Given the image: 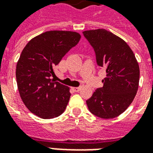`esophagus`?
<instances>
[{"mask_svg":"<svg viewBox=\"0 0 153 153\" xmlns=\"http://www.w3.org/2000/svg\"><path fill=\"white\" fill-rule=\"evenodd\" d=\"M72 89H73V91L74 92H79V91L80 90V88L79 87H77V88H72Z\"/></svg>","mask_w":153,"mask_h":153,"instance_id":"obj_1","label":"esophagus"}]
</instances>
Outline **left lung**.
Returning <instances> with one entry per match:
<instances>
[{
  "label": "left lung",
  "mask_w": 153,
  "mask_h": 153,
  "mask_svg": "<svg viewBox=\"0 0 153 153\" xmlns=\"http://www.w3.org/2000/svg\"><path fill=\"white\" fill-rule=\"evenodd\" d=\"M83 34L95 51L97 64L106 73L103 87L87 100V106L100 118H115L128 108L137 93L138 61L128 44L106 29L88 30Z\"/></svg>",
  "instance_id": "left-lung-1"
}]
</instances>
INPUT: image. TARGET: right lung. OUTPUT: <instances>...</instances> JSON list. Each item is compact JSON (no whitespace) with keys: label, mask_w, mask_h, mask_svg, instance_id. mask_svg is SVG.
<instances>
[{"label":"right lung","mask_w":153,"mask_h":153,"mask_svg":"<svg viewBox=\"0 0 153 153\" xmlns=\"http://www.w3.org/2000/svg\"><path fill=\"white\" fill-rule=\"evenodd\" d=\"M79 33L47 31L29 41L16 65V81L23 102L42 119L65 111L70 97L69 87L55 82L54 67L79 42Z\"/></svg>","instance_id":"1"}]
</instances>
